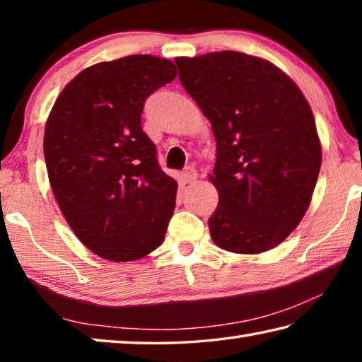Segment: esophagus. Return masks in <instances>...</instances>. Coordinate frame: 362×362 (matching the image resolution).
Here are the masks:
<instances>
[{
  "mask_svg": "<svg viewBox=\"0 0 362 362\" xmlns=\"http://www.w3.org/2000/svg\"><path fill=\"white\" fill-rule=\"evenodd\" d=\"M196 179H198V173L193 168H187L183 173L180 174V182L183 183V185H187V183H192L194 182Z\"/></svg>",
  "mask_w": 362,
  "mask_h": 362,
  "instance_id": "esophagus-1",
  "label": "esophagus"
}]
</instances>
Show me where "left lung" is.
Masks as SVG:
<instances>
[{
    "mask_svg": "<svg viewBox=\"0 0 362 362\" xmlns=\"http://www.w3.org/2000/svg\"><path fill=\"white\" fill-rule=\"evenodd\" d=\"M175 64L217 142L212 241L235 254L276 247L302 222L320 175L310 103L283 70L249 54L209 52Z\"/></svg>",
    "mask_w": 362,
    "mask_h": 362,
    "instance_id": "obj_1",
    "label": "left lung"
}]
</instances>
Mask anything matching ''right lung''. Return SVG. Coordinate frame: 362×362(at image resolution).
Instances as JSON below:
<instances>
[{
	"mask_svg": "<svg viewBox=\"0 0 362 362\" xmlns=\"http://www.w3.org/2000/svg\"><path fill=\"white\" fill-rule=\"evenodd\" d=\"M175 65L134 54L88 66L59 94L45 127L49 183L66 223L95 255L131 262L164 241L177 182L140 126L144 102Z\"/></svg>",
	"mask_w": 362,
	"mask_h": 362,
	"instance_id": "right-lung-1",
	"label": "right lung"
}]
</instances>
